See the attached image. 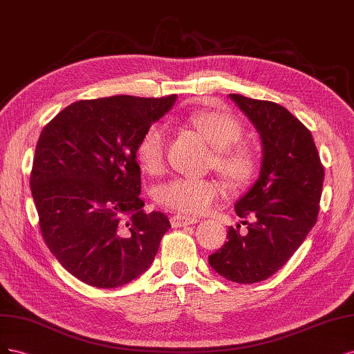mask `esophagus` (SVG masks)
I'll use <instances>...</instances> for the list:
<instances>
[{
    "instance_id": "1",
    "label": "esophagus",
    "mask_w": 354,
    "mask_h": 354,
    "mask_svg": "<svg viewBox=\"0 0 354 354\" xmlns=\"http://www.w3.org/2000/svg\"><path fill=\"white\" fill-rule=\"evenodd\" d=\"M198 219L192 218V216H180V214H175L170 218V223H172L174 227H180V226H188V225H194L197 223Z\"/></svg>"
}]
</instances>
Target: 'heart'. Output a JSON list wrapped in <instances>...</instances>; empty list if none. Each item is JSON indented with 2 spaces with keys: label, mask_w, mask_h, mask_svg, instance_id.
<instances>
[{
  "label": "heart",
  "mask_w": 354,
  "mask_h": 354,
  "mask_svg": "<svg viewBox=\"0 0 354 354\" xmlns=\"http://www.w3.org/2000/svg\"><path fill=\"white\" fill-rule=\"evenodd\" d=\"M184 122L196 129L213 147L210 166L231 188H245L257 174L259 158L254 148L243 141L244 123L230 111L197 110L184 116ZM167 132L160 123L148 127L136 142L135 157L150 175L162 174L165 167ZM219 196V185L213 179L175 178L156 191L162 207L182 214L206 212Z\"/></svg>",
  "instance_id": "b5f03b06"
}]
</instances>
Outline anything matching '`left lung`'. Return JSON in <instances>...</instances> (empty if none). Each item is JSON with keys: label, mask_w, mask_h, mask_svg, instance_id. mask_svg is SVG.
Returning a JSON list of instances; mask_svg holds the SVG:
<instances>
[{"label": "left lung", "mask_w": 354, "mask_h": 354, "mask_svg": "<svg viewBox=\"0 0 354 354\" xmlns=\"http://www.w3.org/2000/svg\"><path fill=\"white\" fill-rule=\"evenodd\" d=\"M253 122L263 145L260 176L235 204L239 225L227 241L209 256L210 266L238 283L265 281L295 253L316 223L324 184V166L310 131L291 113L265 100L230 94Z\"/></svg>", "instance_id": "left-lung-1"}]
</instances>
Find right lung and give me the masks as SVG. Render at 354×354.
Masks as SVG:
<instances>
[{"mask_svg": "<svg viewBox=\"0 0 354 354\" xmlns=\"http://www.w3.org/2000/svg\"><path fill=\"white\" fill-rule=\"evenodd\" d=\"M176 95L81 100L44 127L30 172L39 230L50 252L91 287L118 288L138 278L170 227L145 213L135 148Z\"/></svg>", "mask_w": 354, "mask_h": 354, "instance_id": "1", "label": "right lung"}]
</instances>
